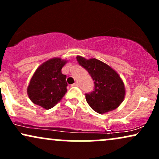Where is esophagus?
Returning a JSON list of instances; mask_svg holds the SVG:
<instances>
[{
    "label": "esophagus",
    "instance_id": "34e87169",
    "mask_svg": "<svg viewBox=\"0 0 159 159\" xmlns=\"http://www.w3.org/2000/svg\"><path fill=\"white\" fill-rule=\"evenodd\" d=\"M72 86H73V87H78V86H79V84H78V82H75V83L73 84Z\"/></svg>",
    "mask_w": 159,
    "mask_h": 159
}]
</instances>
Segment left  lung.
Segmentation results:
<instances>
[{"mask_svg":"<svg viewBox=\"0 0 159 159\" xmlns=\"http://www.w3.org/2000/svg\"><path fill=\"white\" fill-rule=\"evenodd\" d=\"M76 58L94 81V90L86 94V100L91 108L98 114L117 108L125 96V85L119 74L110 66L96 58L87 60L81 56Z\"/></svg>","mask_w":159,"mask_h":159,"instance_id":"8db88e82","label":"left lung"}]
</instances>
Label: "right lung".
Wrapping results in <instances>:
<instances>
[{"label":"right lung","instance_id":"add662e5","mask_svg":"<svg viewBox=\"0 0 159 159\" xmlns=\"http://www.w3.org/2000/svg\"><path fill=\"white\" fill-rule=\"evenodd\" d=\"M66 63V60L54 57L36 69L27 90L33 103L48 110L61 101L67 92L66 75L61 72Z\"/></svg>","mask_w":159,"mask_h":159}]
</instances>
